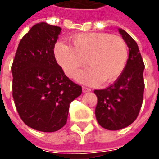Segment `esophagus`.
Returning a JSON list of instances; mask_svg holds the SVG:
<instances>
[{"label": "esophagus", "mask_w": 159, "mask_h": 159, "mask_svg": "<svg viewBox=\"0 0 159 159\" xmlns=\"http://www.w3.org/2000/svg\"><path fill=\"white\" fill-rule=\"evenodd\" d=\"M89 91H91V89L89 88H87V87H84L83 86V92L84 93H86V92H89Z\"/></svg>", "instance_id": "1"}]
</instances>
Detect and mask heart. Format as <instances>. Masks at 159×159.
<instances>
[{
    "instance_id": "1",
    "label": "heart",
    "mask_w": 159,
    "mask_h": 159,
    "mask_svg": "<svg viewBox=\"0 0 159 159\" xmlns=\"http://www.w3.org/2000/svg\"><path fill=\"white\" fill-rule=\"evenodd\" d=\"M71 42L73 47L57 42L54 48L57 61L67 76L73 77L87 63L89 68L78 73L75 80L95 85L101 82H113L125 70L129 49L121 36L108 33H84L72 36Z\"/></svg>"
}]
</instances>
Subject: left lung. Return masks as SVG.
<instances>
[{"mask_svg": "<svg viewBox=\"0 0 159 159\" xmlns=\"http://www.w3.org/2000/svg\"><path fill=\"white\" fill-rule=\"evenodd\" d=\"M129 48V58L124 72L114 84L96 89L98 104L95 114L102 128L117 130L131 125L138 117L143 98V64L139 46L126 31L118 29Z\"/></svg>", "mask_w": 159, "mask_h": 159, "instance_id": "8db88e82", "label": "left lung"}]
</instances>
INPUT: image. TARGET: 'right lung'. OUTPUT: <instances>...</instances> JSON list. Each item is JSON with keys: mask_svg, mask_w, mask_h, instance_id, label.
I'll use <instances>...</instances> for the list:
<instances>
[{"mask_svg": "<svg viewBox=\"0 0 159 159\" xmlns=\"http://www.w3.org/2000/svg\"><path fill=\"white\" fill-rule=\"evenodd\" d=\"M61 29L40 22L21 38L12 65L13 98L24 124L54 132L67 123L70 102L82 87L67 77L56 61L54 48Z\"/></svg>", "mask_w": 159, "mask_h": 159, "instance_id": "add662e5", "label": "right lung"}]
</instances>
